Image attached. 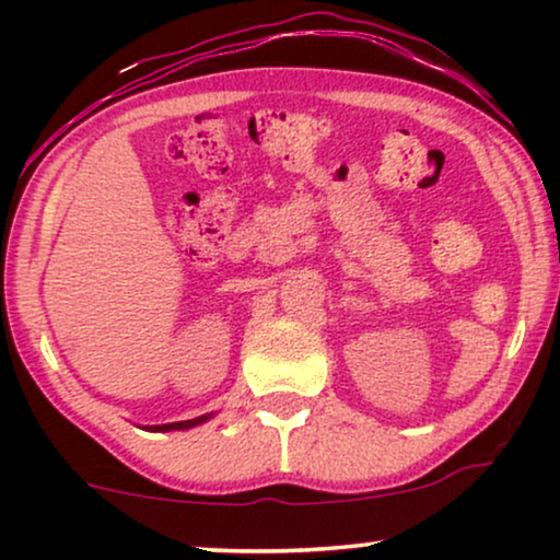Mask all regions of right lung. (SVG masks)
<instances>
[{
  "label": "right lung",
  "instance_id": "right-lung-1",
  "mask_svg": "<svg viewBox=\"0 0 560 560\" xmlns=\"http://www.w3.org/2000/svg\"><path fill=\"white\" fill-rule=\"evenodd\" d=\"M203 420H209V416H201V418H194V420H180V423L158 425L155 431H183V428H194V425H198V423H203Z\"/></svg>",
  "mask_w": 560,
  "mask_h": 560
}]
</instances>
